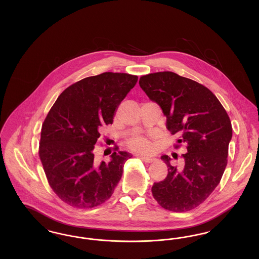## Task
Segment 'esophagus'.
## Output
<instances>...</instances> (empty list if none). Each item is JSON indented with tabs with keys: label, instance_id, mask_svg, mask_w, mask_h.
<instances>
[{
	"label": "esophagus",
	"instance_id": "34e87169",
	"mask_svg": "<svg viewBox=\"0 0 259 259\" xmlns=\"http://www.w3.org/2000/svg\"><path fill=\"white\" fill-rule=\"evenodd\" d=\"M140 158H141L142 160L144 161V162H146V163H152V162H154V161H155L154 158L147 157V156H143V155H141V156H140Z\"/></svg>",
	"mask_w": 259,
	"mask_h": 259
}]
</instances>
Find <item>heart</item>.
<instances>
[{
	"mask_svg": "<svg viewBox=\"0 0 259 259\" xmlns=\"http://www.w3.org/2000/svg\"><path fill=\"white\" fill-rule=\"evenodd\" d=\"M127 147L134 152H147L151 148V144L148 138L138 136L127 142Z\"/></svg>",
	"mask_w": 259,
	"mask_h": 259,
	"instance_id": "obj_1",
	"label": "heart"
}]
</instances>
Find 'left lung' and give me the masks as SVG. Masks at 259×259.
Masks as SVG:
<instances>
[{
    "label": "left lung",
    "instance_id": "1",
    "mask_svg": "<svg viewBox=\"0 0 259 259\" xmlns=\"http://www.w3.org/2000/svg\"><path fill=\"white\" fill-rule=\"evenodd\" d=\"M140 87L156 102L167 117L172 135L181 136L187 152L178 168L170 158L166 179L154 183L151 192L162 208L188 211L202 204L220 184L227 165L232 138L230 118L219 99L207 87L172 72H158L140 77Z\"/></svg>",
    "mask_w": 259,
    "mask_h": 259
}]
</instances>
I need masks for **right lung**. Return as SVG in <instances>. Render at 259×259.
<instances>
[{
  "instance_id": "obj_1",
  "label": "right lung",
  "mask_w": 259,
  "mask_h": 259,
  "mask_svg": "<svg viewBox=\"0 0 259 259\" xmlns=\"http://www.w3.org/2000/svg\"><path fill=\"white\" fill-rule=\"evenodd\" d=\"M137 80L125 73L88 76L67 87L51 107L41 126L38 156L50 187L66 204L91 209L112 195L132 155L114 148L111 162L98 164L94 148Z\"/></svg>"
}]
</instances>
